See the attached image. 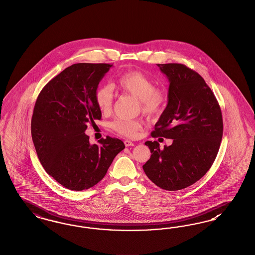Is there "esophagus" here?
<instances>
[{
  "instance_id": "obj_1",
  "label": "esophagus",
  "mask_w": 255,
  "mask_h": 255,
  "mask_svg": "<svg viewBox=\"0 0 255 255\" xmlns=\"http://www.w3.org/2000/svg\"><path fill=\"white\" fill-rule=\"evenodd\" d=\"M124 144L126 147H130V146H133V142L130 141V140H124Z\"/></svg>"
}]
</instances>
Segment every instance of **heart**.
Masks as SVG:
<instances>
[{
    "instance_id": "obj_1",
    "label": "heart",
    "mask_w": 255,
    "mask_h": 255,
    "mask_svg": "<svg viewBox=\"0 0 255 255\" xmlns=\"http://www.w3.org/2000/svg\"><path fill=\"white\" fill-rule=\"evenodd\" d=\"M116 88L123 94L132 96L139 101L143 115L154 118L159 116L167 102V93L156 87L153 80L139 71L126 72L120 76L115 82ZM113 92L110 87L102 85L95 93V102L102 113L110 112L112 109ZM113 130L124 136L134 137L142 128L137 121L118 120L111 124Z\"/></svg>"
}]
</instances>
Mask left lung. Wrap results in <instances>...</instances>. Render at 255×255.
<instances>
[{
  "label": "left lung",
  "instance_id": "1",
  "mask_svg": "<svg viewBox=\"0 0 255 255\" xmlns=\"http://www.w3.org/2000/svg\"><path fill=\"white\" fill-rule=\"evenodd\" d=\"M157 65L170 86L168 104L151 135L173 143L161 150L157 141H146L152 154L142 167L156 186L178 191L198 181L214 163L223 135L222 113L198 73L180 63Z\"/></svg>",
  "mask_w": 255,
  "mask_h": 255
}]
</instances>
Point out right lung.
Here are the masks:
<instances>
[{"mask_svg": "<svg viewBox=\"0 0 255 255\" xmlns=\"http://www.w3.org/2000/svg\"><path fill=\"white\" fill-rule=\"evenodd\" d=\"M113 64L75 63L41 90L31 120V134L45 172L66 189L82 191L99 183L125 148L106 136L91 145L87 124L102 119L95 93Z\"/></svg>", "mask_w": 255, "mask_h": 255, "instance_id": "1", "label": "right lung"}]
</instances>
